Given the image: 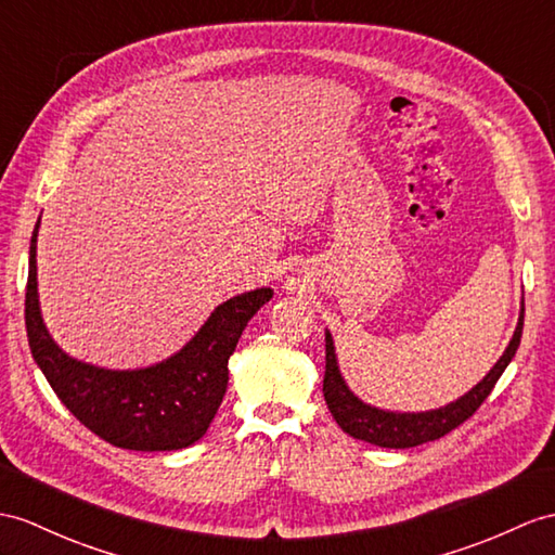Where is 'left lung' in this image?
<instances>
[{
    "mask_svg": "<svg viewBox=\"0 0 555 555\" xmlns=\"http://www.w3.org/2000/svg\"><path fill=\"white\" fill-rule=\"evenodd\" d=\"M522 320H525V301L520 306L518 327L513 332V339L508 341L504 356L496 360V364L488 374H485V379L473 386L468 393H464L459 400L428 412H388L362 402L344 382V376L339 372V362H336L332 334L324 332V350H327V358H324L327 364H324V382H322L324 402H327L336 424H339L348 436H353L356 440L372 442L376 448L404 450V448H416V444H424L430 440H438L442 436H448L456 426H462L468 416L476 414V410L485 402V398L492 393L499 376L504 374L508 362L513 360V356H516V350L520 346Z\"/></svg>",
    "mask_w": 555,
    "mask_h": 555,
    "instance_id": "1",
    "label": "left lung"
}]
</instances>
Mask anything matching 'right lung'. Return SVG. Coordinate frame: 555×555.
Instances as JSON below:
<instances>
[{"mask_svg": "<svg viewBox=\"0 0 555 555\" xmlns=\"http://www.w3.org/2000/svg\"><path fill=\"white\" fill-rule=\"evenodd\" d=\"M37 231L30 240L25 330L53 393L91 434L121 450H183L207 434L228 386V360L256 310L273 299L261 287L214 310L179 353L143 370H105L75 360L51 339L37 294Z\"/></svg>", "mask_w": 555, "mask_h": 555, "instance_id": "obj_1", "label": "right lung"}]
</instances>
